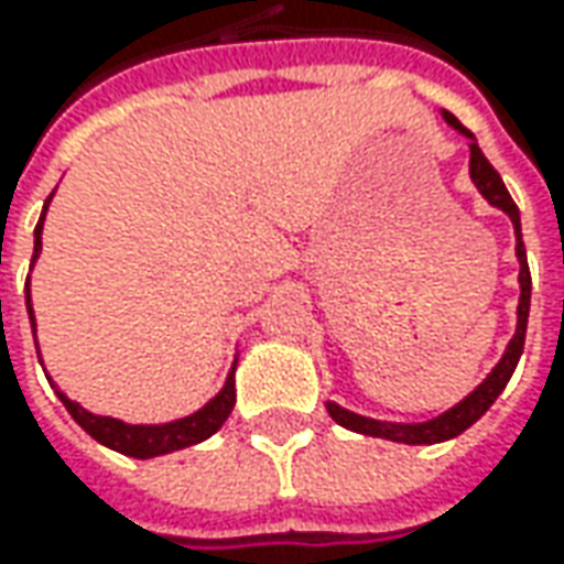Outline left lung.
Returning <instances> with one entry per match:
<instances>
[{
    "instance_id": "left-lung-1",
    "label": "left lung",
    "mask_w": 564,
    "mask_h": 564,
    "mask_svg": "<svg viewBox=\"0 0 564 564\" xmlns=\"http://www.w3.org/2000/svg\"><path fill=\"white\" fill-rule=\"evenodd\" d=\"M445 121L452 128H458L465 138H470V178L474 185L480 187V194L487 197L489 204L499 206L502 213L511 216V226H514V235H518V260H521V304H518V333L509 341L506 355L502 360L496 364V370L489 373L465 401H458L452 411H445L440 417L426 423H382V421H370V417H360V414H351L338 404H326L329 417L338 423V426H348L355 433H364V436H379V440H392V443H408V445H433V443H445L458 433H465L467 426L474 421H480L484 414L489 411V404L499 399V392L506 389V382L514 373L518 367V358L524 351V336H528V314H531V270H528V253H524V241H521V216H518V206L511 200L509 187L502 185L499 172L489 165V160L484 156V150L474 143V134L467 131L462 121L455 119L452 112H443Z\"/></svg>"
}]
</instances>
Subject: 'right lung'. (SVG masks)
I'll return each instance as SVG.
<instances>
[{
    "instance_id": "right-lung-1",
    "label": "right lung",
    "mask_w": 564,
    "mask_h": 564,
    "mask_svg": "<svg viewBox=\"0 0 564 564\" xmlns=\"http://www.w3.org/2000/svg\"><path fill=\"white\" fill-rule=\"evenodd\" d=\"M50 197H53V194H50ZM46 204H50V200H46ZM43 216H46V206H43ZM43 216H40L36 231H33V235H36V241H33V260H36L40 245H43V241H40ZM28 311H31V292H28ZM231 373H235V370H231ZM58 399L68 408V414H72L97 443L109 445V448H116L121 455H131V458H153V455H165V452H175V448H187V445L204 443L206 436H213V433L226 423V417L231 414V408H235V382L228 377L226 389L209 401L206 408H200L197 414H191L185 421L163 423V426H131V423H121L116 421V417H97V414L84 411V408L75 404L72 399H65L62 392H58Z\"/></svg>"
}]
</instances>
